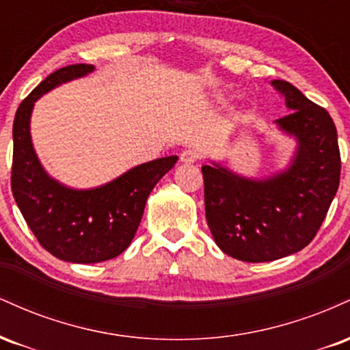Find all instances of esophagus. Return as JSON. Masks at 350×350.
Returning <instances> with one entry per match:
<instances>
[{
  "label": "esophagus",
  "mask_w": 350,
  "mask_h": 350,
  "mask_svg": "<svg viewBox=\"0 0 350 350\" xmlns=\"http://www.w3.org/2000/svg\"><path fill=\"white\" fill-rule=\"evenodd\" d=\"M199 158H200V152L198 150H192V148H189V150H184L180 152V161L183 163H196Z\"/></svg>",
  "instance_id": "esophagus-1"
}]
</instances>
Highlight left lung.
Wrapping results in <instances>:
<instances>
[{
	"label": "left lung",
	"instance_id": "left-lung-1",
	"mask_svg": "<svg viewBox=\"0 0 350 350\" xmlns=\"http://www.w3.org/2000/svg\"><path fill=\"white\" fill-rule=\"evenodd\" d=\"M271 85L290 115L276 120L298 138L291 166L265 180L243 179L220 166H202L206 219L219 248L237 260L273 262L314 239L340 179L337 130L326 108L284 80Z\"/></svg>",
	"mask_w": 350,
	"mask_h": 350
}]
</instances>
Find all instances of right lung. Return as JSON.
Instances as JSON below:
<instances>
[{
    "instance_id": "obj_1",
    "label": "right lung",
    "mask_w": 350,
    "mask_h": 350,
    "mask_svg": "<svg viewBox=\"0 0 350 350\" xmlns=\"http://www.w3.org/2000/svg\"><path fill=\"white\" fill-rule=\"evenodd\" d=\"M94 70L72 64L52 72L23 100L13 123L11 191L38 242L64 262L98 263L128 248L142 222L146 199L178 156L139 164L118 179L90 191H74L46 174L33 150L29 116L34 102L59 83Z\"/></svg>"
}]
</instances>
